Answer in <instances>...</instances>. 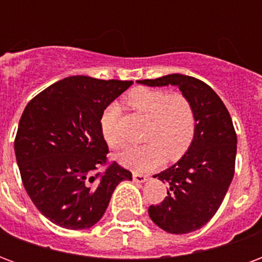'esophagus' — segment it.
Listing matches in <instances>:
<instances>
[{"label":"esophagus","mask_w":262,"mask_h":262,"mask_svg":"<svg viewBox=\"0 0 262 262\" xmlns=\"http://www.w3.org/2000/svg\"><path fill=\"white\" fill-rule=\"evenodd\" d=\"M148 180V176H143V174H139V172H133V181L139 182V184H143Z\"/></svg>","instance_id":"34e87169"}]
</instances>
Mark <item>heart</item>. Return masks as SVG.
Returning a JSON list of instances; mask_svg holds the SVG:
<instances>
[{"mask_svg": "<svg viewBox=\"0 0 262 262\" xmlns=\"http://www.w3.org/2000/svg\"><path fill=\"white\" fill-rule=\"evenodd\" d=\"M127 106L148 118L143 146L122 151L116 160L127 168L148 171L165 159L177 161L187 153L196 133V115L192 102L181 92L136 86L125 95ZM119 106L111 103L101 115L99 126L103 140L111 148H122L125 140L118 129Z\"/></svg>", "mask_w": 262, "mask_h": 262, "instance_id": "b5f03b06", "label": "heart"}]
</instances>
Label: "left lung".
I'll return each mask as SVG.
<instances>
[{
    "label": "left lung",
    "instance_id": "8db88e82",
    "mask_svg": "<svg viewBox=\"0 0 262 262\" xmlns=\"http://www.w3.org/2000/svg\"><path fill=\"white\" fill-rule=\"evenodd\" d=\"M137 82L178 86L195 109L192 144L176 164L154 176L168 182L170 189L163 202L148 208L150 219L160 229L174 234L191 233L213 217L234 176L237 136L230 114L219 95L195 77L168 74Z\"/></svg>",
    "mask_w": 262,
    "mask_h": 262
}]
</instances>
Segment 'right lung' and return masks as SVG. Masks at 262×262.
Instances as JSON below:
<instances>
[{
	"mask_svg": "<svg viewBox=\"0 0 262 262\" xmlns=\"http://www.w3.org/2000/svg\"><path fill=\"white\" fill-rule=\"evenodd\" d=\"M133 81L74 75L54 82L26 105L15 137V156L26 192L54 225L82 230L97 223L115 188L130 171L106 164L101 115Z\"/></svg>",
	"mask_w": 262,
	"mask_h": 262,
	"instance_id": "add662e5",
	"label": "right lung"
}]
</instances>
